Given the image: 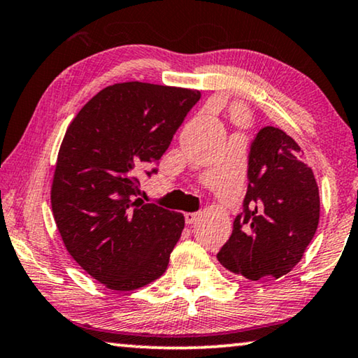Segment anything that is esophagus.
Here are the masks:
<instances>
[{
	"label": "esophagus",
	"instance_id": "1",
	"mask_svg": "<svg viewBox=\"0 0 358 358\" xmlns=\"http://www.w3.org/2000/svg\"><path fill=\"white\" fill-rule=\"evenodd\" d=\"M184 217H185V224H194L196 219H198V214L196 213H185L184 214Z\"/></svg>",
	"mask_w": 358,
	"mask_h": 358
}]
</instances>
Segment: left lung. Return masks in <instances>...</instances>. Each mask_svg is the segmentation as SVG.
<instances>
[{
	"label": "left lung",
	"instance_id": "1",
	"mask_svg": "<svg viewBox=\"0 0 358 358\" xmlns=\"http://www.w3.org/2000/svg\"><path fill=\"white\" fill-rule=\"evenodd\" d=\"M320 195L304 153L282 129L266 126L250 145L243 211L217 259L245 278H280L317 232Z\"/></svg>",
	"mask_w": 358,
	"mask_h": 358
}]
</instances>
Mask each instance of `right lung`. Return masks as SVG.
<instances>
[{
	"instance_id": "obj_1",
	"label": "right lung",
	"mask_w": 358,
	"mask_h": 358,
	"mask_svg": "<svg viewBox=\"0 0 358 358\" xmlns=\"http://www.w3.org/2000/svg\"><path fill=\"white\" fill-rule=\"evenodd\" d=\"M200 91L118 83L80 110L60 145L51 205L70 256L115 291L162 277L180 238L184 216L144 203L139 174L157 164Z\"/></svg>"
}]
</instances>
